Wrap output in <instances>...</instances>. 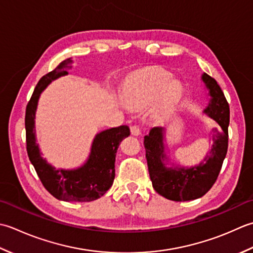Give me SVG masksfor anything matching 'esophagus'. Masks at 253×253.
<instances>
[{"mask_svg": "<svg viewBox=\"0 0 253 253\" xmlns=\"http://www.w3.org/2000/svg\"><path fill=\"white\" fill-rule=\"evenodd\" d=\"M131 133L133 134V135H140V134H141L140 126H136V125L131 126Z\"/></svg>", "mask_w": 253, "mask_h": 253, "instance_id": "esophagus-1", "label": "esophagus"}]
</instances>
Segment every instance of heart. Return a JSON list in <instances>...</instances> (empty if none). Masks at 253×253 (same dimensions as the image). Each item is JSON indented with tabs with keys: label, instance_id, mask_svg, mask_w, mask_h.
<instances>
[{
	"label": "heart",
	"instance_id": "heart-1",
	"mask_svg": "<svg viewBox=\"0 0 253 253\" xmlns=\"http://www.w3.org/2000/svg\"><path fill=\"white\" fill-rule=\"evenodd\" d=\"M170 74L165 71L154 70L137 76L131 82L126 94V104L131 108H142L155 99V112L158 116L169 115L176 109L182 97V86L177 81H169Z\"/></svg>",
	"mask_w": 253,
	"mask_h": 253
}]
</instances>
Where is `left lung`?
I'll return each instance as SVG.
<instances>
[{"mask_svg": "<svg viewBox=\"0 0 253 253\" xmlns=\"http://www.w3.org/2000/svg\"><path fill=\"white\" fill-rule=\"evenodd\" d=\"M202 80L210 89L212 101L205 113L218 123L220 130H213L214 145L204 163L197 167L166 168L163 163L165 151L163 144V128L152 127L144 136V147L153 188L164 198L171 201H191L199 199L213 187L228 148L229 105L217 82L212 76L203 74Z\"/></svg>", "mask_w": 253, "mask_h": 253, "instance_id": "8db88e82", "label": "left lung"}]
</instances>
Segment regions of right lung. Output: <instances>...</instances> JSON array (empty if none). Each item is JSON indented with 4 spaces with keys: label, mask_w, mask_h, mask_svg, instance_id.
<instances>
[{
    "label": "right lung",
    "mask_w": 253,
    "mask_h": 253,
    "mask_svg": "<svg viewBox=\"0 0 253 253\" xmlns=\"http://www.w3.org/2000/svg\"><path fill=\"white\" fill-rule=\"evenodd\" d=\"M72 58L61 62L53 71L41 77L36 85L26 107V148L41 183L51 195L68 202H90L102 197L112 185L116 176V153L123 138L130 135V128L127 126H120L97 134L88 161L79 169L55 170L40 156L36 144L34 120L38 98L51 82L68 74L65 70L72 68Z\"/></svg>",
    "instance_id": "1"
}]
</instances>
